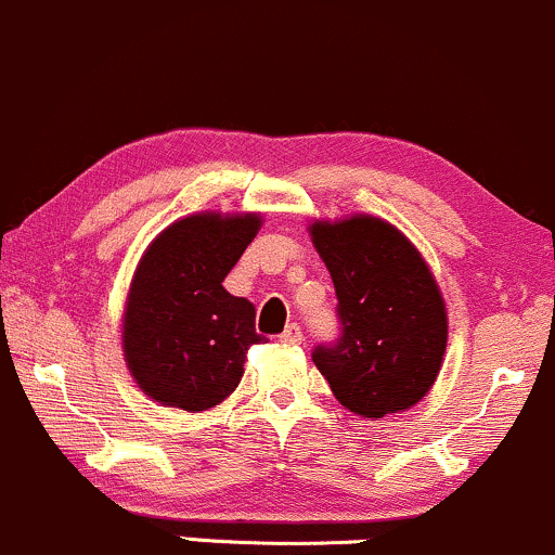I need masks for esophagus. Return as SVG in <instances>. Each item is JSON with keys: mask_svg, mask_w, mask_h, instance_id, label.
<instances>
[{"mask_svg": "<svg viewBox=\"0 0 555 555\" xmlns=\"http://www.w3.org/2000/svg\"><path fill=\"white\" fill-rule=\"evenodd\" d=\"M280 340H283V344H291V346H298L304 340V333H301V327L296 325V322H291L288 327L283 330V333H280Z\"/></svg>", "mask_w": 555, "mask_h": 555, "instance_id": "obj_1", "label": "esophagus"}]
</instances>
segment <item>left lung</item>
<instances>
[{
	"mask_svg": "<svg viewBox=\"0 0 555 555\" xmlns=\"http://www.w3.org/2000/svg\"><path fill=\"white\" fill-rule=\"evenodd\" d=\"M311 241L338 296V338L311 361L353 414L379 420L427 393L446 353L448 320L433 272L403 233L377 217L314 222Z\"/></svg>",
	"mask_w": 555,
	"mask_h": 555,
	"instance_id": "8db88e82",
	"label": "left lung"
}]
</instances>
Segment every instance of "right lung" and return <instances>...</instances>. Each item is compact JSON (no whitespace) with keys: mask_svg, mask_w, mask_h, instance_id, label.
Segmentation results:
<instances>
[{"mask_svg":"<svg viewBox=\"0 0 555 555\" xmlns=\"http://www.w3.org/2000/svg\"><path fill=\"white\" fill-rule=\"evenodd\" d=\"M257 215H191L162 230L128 294L122 348L146 396L183 412L217 406L238 388L246 351L261 344L248 298L222 280L259 230Z\"/></svg>","mask_w":555,"mask_h":555,"instance_id":"right-lung-1","label":"right lung"}]
</instances>
